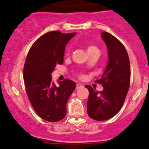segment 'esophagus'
I'll use <instances>...</instances> for the list:
<instances>
[{
  "label": "esophagus",
  "mask_w": 149,
  "mask_h": 149,
  "mask_svg": "<svg viewBox=\"0 0 149 149\" xmlns=\"http://www.w3.org/2000/svg\"><path fill=\"white\" fill-rule=\"evenodd\" d=\"M84 87V85H82L81 84H77V86H76V88L77 89H80V88Z\"/></svg>",
  "instance_id": "1"
}]
</instances>
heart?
I'll list each match as a JSON object with an SVG mask.
<instances>
[{"label": "heart", "mask_w": 149, "mask_h": 149, "mask_svg": "<svg viewBox=\"0 0 149 149\" xmlns=\"http://www.w3.org/2000/svg\"><path fill=\"white\" fill-rule=\"evenodd\" d=\"M86 51H87V53H90V52H93V51H98L99 52V50H98V48L96 46L93 45H89L86 47Z\"/></svg>", "instance_id": "1"}]
</instances>
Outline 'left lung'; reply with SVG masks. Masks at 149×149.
Segmentation results:
<instances>
[{
  "label": "left lung",
  "mask_w": 149,
  "mask_h": 149,
  "mask_svg": "<svg viewBox=\"0 0 149 149\" xmlns=\"http://www.w3.org/2000/svg\"><path fill=\"white\" fill-rule=\"evenodd\" d=\"M101 37L107 48L108 63L101 78L97 81L103 86L98 93L89 85L87 113L96 121H104L113 117L121 110L128 92L131 81V66L127 51L123 45L107 32Z\"/></svg>",
  "instance_id": "obj_1"
}]
</instances>
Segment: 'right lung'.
I'll list each match as a JSON object with an SVG mask.
<instances>
[{
  "label": "right lung",
  "mask_w": 149,
  "mask_h": 149,
  "mask_svg": "<svg viewBox=\"0 0 149 149\" xmlns=\"http://www.w3.org/2000/svg\"><path fill=\"white\" fill-rule=\"evenodd\" d=\"M76 33L51 31L42 35L30 48L24 66L26 92L36 113L48 122H58L66 115V103L76 88L69 79L52 81L56 65L63 64L65 45Z\"/></svg>",
  "instance_id": "obj_1"
}]
</instances>
